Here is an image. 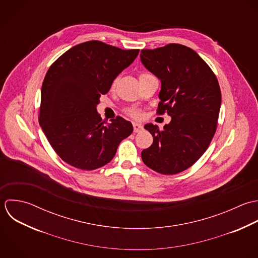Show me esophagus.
Listing matches in <instances>:
<instances>
[{
  "mask_svg": "<svg viewBox=\"0 0 258 258\" xmlns=\"http://www.w3.org/2000/svg\"><path fill=\"white\" fill-rule=\"evenodd\" d=\"M133 129H134V132L137 133L143 129V126L142 124H139V123H133Z\"/></svg>",
  "mask_w": 258,
  "mask_h": 258,
  "instance_id": "1",
  "label": "esophagus"
}]
</instances>
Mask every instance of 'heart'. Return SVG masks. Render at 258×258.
<instances>
[{"label":"heart","mask_w":258,"mask_h":258,"mask_svg":"<svg viewBox=\"0 0 258 258\" xmlns=\"http://www.w3.org/2000/svg\"><path fill=\"white\" fill-rule=\"evenodd\" d=\"M142 75H146V73L141 74L140 76H142ZM115 84H116V81H114L112 83V87L115 86ZM126 113H127V115H129L131 118H134V119H140L142 117V112L136 108H129L126 110Z\"/></svg>","instance_id":"b5f03b06"}]
</instances>
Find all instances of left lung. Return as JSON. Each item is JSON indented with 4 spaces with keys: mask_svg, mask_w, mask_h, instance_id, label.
I'll use <instances>...</instances> for the list:
<instances>
[{
    "mask_svg": "<svg viewBox=\"0 0 258 258\" xmlns=\"http://www.w3.org/2000/svg\"><path fill=\"white\" fill-rule=\"evenodd\" d=\"M143 65L161 80L157 113L171 116L162 130L144 126L153 136L152 145L141 153L146 166L173 175L191 167L207 150L217 128L221 92L207 63L192 49L168 44L143 49Z\"/></svg>",
    "mask_w": 258,
    "mask_h": 258,
    "instance_id": "8db88e82",
    "label": "left lung"
}]
</instances>
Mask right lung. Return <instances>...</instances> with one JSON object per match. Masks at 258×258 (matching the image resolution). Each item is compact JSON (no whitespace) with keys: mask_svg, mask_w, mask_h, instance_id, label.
<instances>
[{"mask_svg":"<svg viewBox=\"0 0 258 258\" xmlns=\"http://www.w3.org/2000/svg\"><path fill=\"white\" fill-rule=\"evenodd\" d=\"M101 41L72 47L49 68L41 91L39 123L50 145L66 163L95 170L109 163L133 126L117 116L106 123L97 113L100 96L138 56Z\"/></svg>","mask_w":258,"mask_h":258,"instance_id":"obj_1","label":"right lung"}]
</instances>
